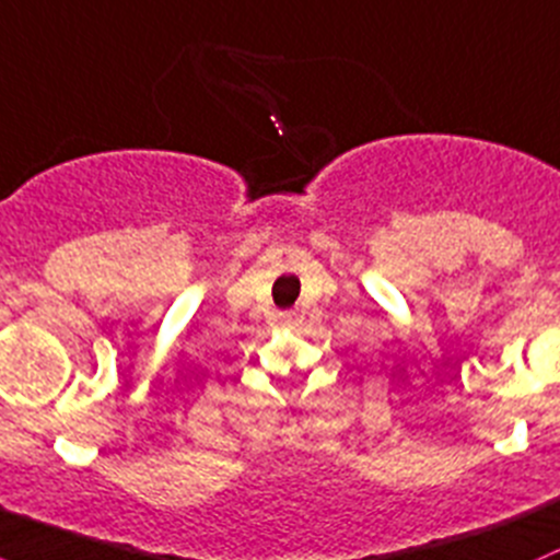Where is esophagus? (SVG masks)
<instances>
[{
    "label": "esophagus",
    "mask_w": 560,
    "mask_h": 560,
    "mask_svg": "<svg viewBox=\"0 0 560 560\" xmlns=\"http://www.w3.org/2000/svg\"><path fill=\"white\" fill-rule=\"evenodd\" d=\"M288 317H291V315H288Z\"/></svg>",
    "instance_id": "esophagus-1"
}]
</instances>
